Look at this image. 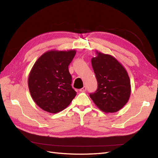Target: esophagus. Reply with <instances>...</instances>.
Wrapping results in <instances>:
<instances>
[{
  "label": "esophagus",
  "mask_w": 158,
  "mask_h": 158,
  "mask_svg": "<svg viewBox=\"0 0 158 158\" xmlns=\"http://www.w3.org/2000/svg\"><path fill=\"white\" fill-rule=\"evenodd\" d=\"M85 91H86V87L85 86H84L82 88H81L80 89V92H85Z\"/></svg>",
  "instance_id": "34e87169"
}]
</instances>
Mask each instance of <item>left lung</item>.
I'll list each match as a JSON object with an SVG mask.
<instances>
[{"instance_id":"1","label":"left lung","mask_w":158,"mask_h":158,"mask_svg":"<svg viewBox=\"0 0 158 158\" xmlns=\"http://www.w3.org/2000/svg\"><path fill=\"white\" fill-rule=\"evenodd\" d=\"M92 65L98 89L89 97L105 113H114L125 106L131 92V81L125 69L111 55L96 51Z\"/></svg>"}]
</instances>
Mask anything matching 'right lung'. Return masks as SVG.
<instances>
[{"mask_svg": "<svg viewBox=\"0 0 158 158\" xmlns=\"http://www.w3.org/2000/svg\"><path fill=\"white\" fill-rule=\"evenodd\" d=\"M75 50L49 51L37 60L28 77V87L33 101L41 109L59 113L69 106L76 92L72 88L69 65Z\"/></svg>", "mask_w": 158, "mask_h": 158, "instance_id": "obj_1", "label": "right lung"}]
</instances>
